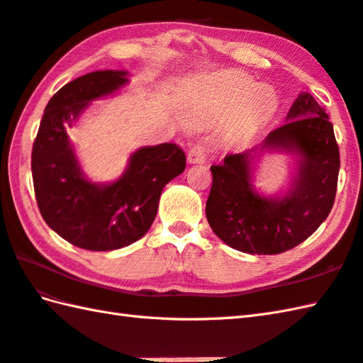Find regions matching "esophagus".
<instances>
[{
  "mask_svg": "<svg viewBox=\"0 0 363 363\" xmlns=\"http://www.w3.org/2000/svg\"><path fill=\"white\" fill-rule=\"evenodd\" d=\"M187 160L190 164H203L206 160V146L203 142H195L190 145L187 152Z\"/></svg>",
  "mask_w": 363,
  "mask_h": 363,
  "instance_id": "1",
  "label": "esophagus"
}]
</instances>
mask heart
<instances>
[{"label":"heart","mask_w":363,"mask_h":363,"mask_svg":"<svg viewBox=\"0 0 363 363\" xmlns=\"http://www.w3.org/2000/svg\"><path fill=\"white\" fill-rule=\"evenodd\" d=\"M274 96L267 87H256L248 76L225 73L207 81L204 94L199 99V109L211 117H223L234 112L230 130L242 134L254 123L272 111Z\"/></svg>","instance_id":"obj_1"}]
</instances>
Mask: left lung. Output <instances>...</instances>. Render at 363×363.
Instances as JSON below:
<instances>
[{"label": "left lung", "mask_w": 363, "mask_h": 363, "mask_svg": "<svg viewBox=\"0 0 363 363\" xmlns=\"http://www.w3.org/2000/svg\"><path fill=\"white\" fill-rule=\"evenodd\" d=\"M289 121L272 130L262 150L282 148L299 156L298 177L284 198H265L251 184L257 146L230 152L212 165L206 217L230 248L248 254H279L311 237L334 206L340 152L328 113L309 94H301Z\"/></svg>", "instance_id": "left-lung-1"}]
</instances>
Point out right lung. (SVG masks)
Masks as SVG:
<instances>
[{
	"mask_svg": "<svg viewBox=\"0 0 363 363\" xmlns=\"http://www.w3.org/2000/svg\"><path fill=\"white\" fill-rule=\"evenodd\" d=\"M126 72H94L65 84L45 107L33 145L30 169L38 211L54 233L89 251H112L142 238L156 218L167 184L186 169V154L174 143L145 146L109 186L82 176L67 129L91 99L113 94Z\"/></svg>",
	"mask_w": 363,
	"mask_h": 363,
	"instance_id": "obj_1",
	"label": "right lung"
}]
</instances>
